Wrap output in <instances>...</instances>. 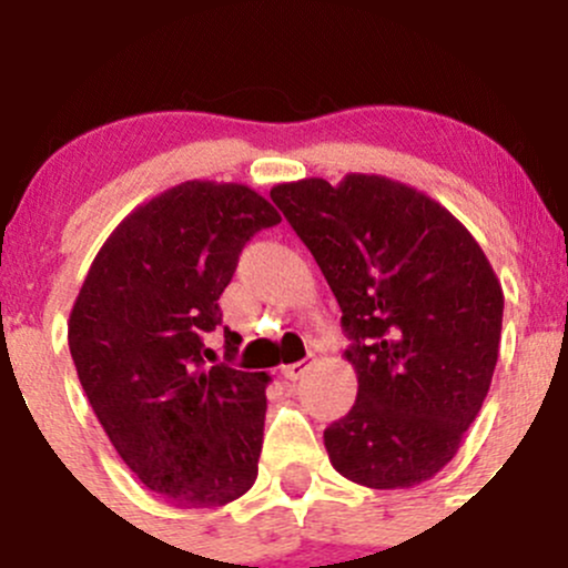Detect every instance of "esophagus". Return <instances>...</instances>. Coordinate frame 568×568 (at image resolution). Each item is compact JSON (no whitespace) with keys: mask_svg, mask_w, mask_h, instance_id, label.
I'll use <instances>...</instances> for the list:
<instances>
[{"mask_svg":"<svg viewBox=\"0 0 568 568\" xmlns=\"http://www.w3.org/2000/svg\"><path fill=\"white\" fill-rule=\"evenodd\" d=\"M307 369H310V364H304V362L285 364V367H283V378H288V381H300V378H304V373H307Z\"/></svg>","mask_w":568,"mask_h":568,"instance_id":"34e87169","label":"esophagus"}]
</instances>
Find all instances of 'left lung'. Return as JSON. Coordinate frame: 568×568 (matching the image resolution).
Masks as SVG:
<instances>
[{"label": "left lung", "instance_id": "left-lung-1", "mask_svg": "<svg viewBox=\"0 0 568 568\" xmlns=\"http://www.w3.org/2000/svg\"><path fill=\"white\" fill-rule=\"evenodd\" d=\"M354 339L356 403L326 427L337 474L373 489L433 479L479 416L498 362L504 288L438 201L378 174L272 187Z\"/></svg>", "mask_w": 568, "mask_h": 568}]
</instances>
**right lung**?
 <instances>
[{
    "label": "right lung",
    "mask_w": 568,
    "mask_h": 568,
    "mask_svg": "<svg viewBox=\"0 0 568 568\" xmlns=\"http://www.w3.org/2000/svg\"><path fill=\"white\" fill-rule=\"evenodd\" d=\"M280 214L247 184L190 179L135 206L94 255L68 343L94 416L130 470L179 509L242 498L258 476L266 373L231 367L204 337L250 236Z\"/></svg>",
    "instance_id": "add662e5"
}]
</instances>
